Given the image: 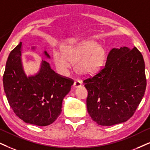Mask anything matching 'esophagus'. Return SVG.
<instances>
[{"label": "esophagus", "mask_w": 150, "mask_h": 150, "mask_svg": "<svg viewBox=\"0 0 150 150\" xmlns=\"http://www.w3.org/2000/svg\"><path fill=\"white\" fill-rule=\"evenodd\" d=\"M81 84H82V83H81V81H79V80H75V81H74L73 86H74V87H75V88H77V87L81 86Z\"/></svg>", "instance_id": "esophagus-1"}]
</instances>
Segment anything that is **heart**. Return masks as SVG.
Segmentation results:
<instances>
[{
  "label": "heart",
  "mask_w": 150,
  "mask_h": 150,
  "mask_svg": "<svg viewBox=\"0 0 150 150\" xmlns=\"http://www.w3.org/2000/svg\"><path fill=\"white\" fill-rule=\"evenodd\" d=\"M53 59L58 71L67 75L73 62L79 74L89 75L96 73L102 66L105 59V50L93 41H86L75 45H67L63 52L54 51Z\"/></svg>",
  "instance_id": "heart-1"
}]
</instances>
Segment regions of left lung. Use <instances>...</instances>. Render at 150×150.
<instances>
[{"mask_svg":"<svg viewBox=\"0 0 150 150\" xmlns=\"http://www.w3.org/2000/svg\"><path fill=\"white\" fill-rule=\"evenodd\" d=\"M88 91L87 111L102 126L127 121L135 113L145 94V62L136 47L113 48L97 74L83 81Z\"/></svg>","mask_w":150,"mask_h":150,"instance_id":"1","label":"left lung"}]
</instances>
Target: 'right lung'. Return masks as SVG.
I'll list each match as a JSON object with an SVG mask.
<instances>
[{
	"label": "right lung",
	"mask_w": 150,
	"mask_h": 150,
	"mask_svg": "<svg viewBox=\"0 0 150 150\" xmlns=\"http://www.w3.org/2000/svg\"><path fill=\"white\" fill-rule=\"evenodd\" d=\"M21 47L20 42L7 60L3 81L7 101L15 114L25 122L49 125L61 113L62 101L74 81L56 73L43 60L39 71L27 77L22 66ZM44 54L50 58L46 51Z\"/></svg>",
	"instance_id": "add662e5"
}]
</instances>
